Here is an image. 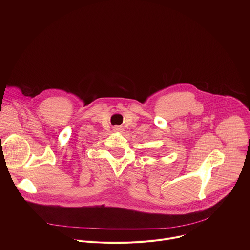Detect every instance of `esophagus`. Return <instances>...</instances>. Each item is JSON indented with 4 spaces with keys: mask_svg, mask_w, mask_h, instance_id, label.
I'll return each mask as SVG.
<instances>
[{
    "mask_svg": "<svg viewBox=\"0 0 250 250\" xmlns=\"http://www.w3.org/2000/svg\"><path fill=\"white\" fill-rule=\"evenodd\" d=\"M114 130H115V131H117V132H121V131H123V130H124V128H123V126H115Z\"/></svg>",
    "mask_w": 250,
    "mask_h": 250,
    "instance_id": "1",
    "label": "esophagus"
}]
</instances>
